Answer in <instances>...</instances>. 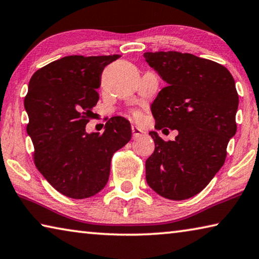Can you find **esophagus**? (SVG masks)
<instances>
[{
  "label": "esophagus",
  "instance_id": "obj_1",
  "mask_svg": "<svg viewBox=\"0 0 259 259\" xmlns=\"http://www.w3.org/2000/svg\"><path fill=\"white\" fill-rule=\"evenodd\" d=\"M131 130H133V135H134V137L135 138H138V137H140V136H142L143 134H144V131L139 128V126H137V125H133L131 126Z\"/></svg>",
  "mask_w": 259,
  "mask_h": 259
}]
</instances>
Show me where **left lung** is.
Here are the masks:
<instances>
[{
    "label": "left lung",
    "mask_w": 259,
    "mask_h": 259,
    "mask_svg": "<svg viewBox=\"0 0 259 259\" xmlns=\"http://www.w3.org/2000/svg\"><path fill=\"white\" fill-rule=\"evenodd\" d=\"M144 58L166 83L151 105L155 129L178 131L169 142L150 131L155 150L146 160V182L165 199H190L224 164L236 133L234 78L223 65L191 54L145 52Z\"/></svg>",
    "instance_id": "left-lung-1"
}]
</instances>
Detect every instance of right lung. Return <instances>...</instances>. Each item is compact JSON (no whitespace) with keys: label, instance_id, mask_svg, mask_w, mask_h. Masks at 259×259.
Wrapping results in <instances>:
<instances>
[{"label":"right lung","instance_id":"obj_1","mask_svg":"<svg viewBox=\"0 0 259 259\" xmlns=\"http://www.w3.org/2000/svg\"><path fill=\"white\" fill-rule=\"evenodd\" d=\"M119 55L67 56L33 74L24 106L35 165L61 194L94 196L106 186L114 153L131 139L130 122L114 116L104 133L88 134L85 125L97 105L102 73Z\"/></svg>","mask_w":259,"mask_h":259}]
</instances>
